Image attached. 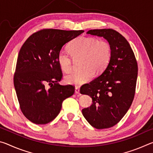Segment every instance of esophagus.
I'll use <instances>...</instances> for the list:
<instances>
[{"label":"esophagus","instance_id":"34e87169","mask_svg":"<svg viewBox=\"0 0 153 153\" xmlns=\"http://www.w3.org/2000/svg\"><path fill=\"white\" fill-rule=\"evenodd\" d=\"M75 93L76 94H79V88L78 87H76V88H75Z\"/></svg>","mask_w":153,"mask_h":153}]
</instances>
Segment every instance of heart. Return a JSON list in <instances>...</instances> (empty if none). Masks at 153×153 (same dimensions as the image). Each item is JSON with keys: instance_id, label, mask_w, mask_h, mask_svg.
I'll return each mask as SVG.
<instances>
[{"instance_id": "1", "label": "heart", "mask_w": 153, "mask_h": 153, "mask_svg": "<svg viewBox=\"0 0 153 153\" xmlns=\"http://www.w3.org/2000/svg\"><path fill=\"white\" fill-rule=\"evenodd\" d=\"M68 49L71 56L64 50H61L56 60L61 70L69 73L72 69L73 61L71 57L74 59L82 58V70L74 71L65 78L67 84L77 86L89 82L94 74L97 75L104 71L112 55V48L109 42L98 40L94 37L79 36L75 38L69 45Z\"/></svg>"}]
</instances>
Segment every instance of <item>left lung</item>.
Here are the masks:
<instances>
[{"label": "left lung", "mask_w": 153, "mask_h": 153, "mask_svg": "<svg viewBox=\"0 0 153 153\" xmlns=\"http://www.w3.org/2000/svg\"><path fill=\"white\" fill-rule=\"evenodd\" d=\"M87 33L107 40L112 48V55L102 74L80 88L81 94L92 99L91 106L83 108L82 114L95 128H111L123 117L132 103L138 64L129 42L117 31L91 30Z\"/></svg>", "instance_id": "8db88e82"}]
</instances>
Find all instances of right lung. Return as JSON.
Instances as JSON below:
<instances>
[{"label":"right lung","instance_id":"right-lung-1","mask_svg":"<svg viewBox=\"0 0 153 153\" xmlns=\"http://www.w3.org/2000/svg\"><path fill=\"white\" fill-rule=\"evenodd\" d=\"M84 32L44 29L31 35L21 48L14 86L21 110L32 123L51 122L63 100L74 94L73 86L59 84L63 75L56 56L63 45Z\"/></svg>","mask_w":153,"mask_h":153}]
</instances>
